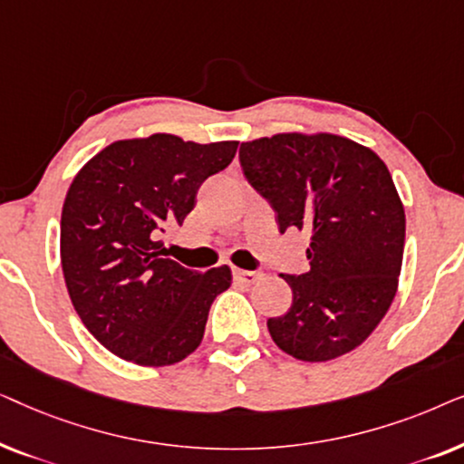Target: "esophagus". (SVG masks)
Wrapping results in <instances>:
<instances>
[{"instance_id":"1","label":"esophagus","mask_w":464,"mask_h":464,"mask_svg":"<svg viewBox=\"0 0 464 464\" xmlns=\"http://www.w3.org/2000/svg\"><path fill=\"white\" fill-rule=\"evenodd\" d=\"M234 275V281L240 283V285H253L259 278L257 272H249V270H240V268H234L232 270Z\"/></svg>"}]
</instances>
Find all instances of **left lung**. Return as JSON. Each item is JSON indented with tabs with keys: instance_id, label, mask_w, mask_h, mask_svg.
<instances>
[{
	"instance_id": "obj_1",
	"label": "left lung",
	"mask_w": 464,
	"mask_h": 464,
	"mask_svg": "<svg viewBox=\"0 0 464 464\" xmlns=\"http://www.w3.org/2000/svg\"><path fill=\"white\" fill-rule=\"evenodd\" d=\"M240 167L278 230L310 237V270L281 275L294 302L268 319L276 346L321 363L370 338L395 300L405 211L376 151L332 132H276L240 145Z\"/></svg>"
}]
</instances>
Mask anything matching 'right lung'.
Wrapping results in <instances>:
<instances>
[{
  "label": "right lung",
  "mask_w": 464,
  "mask_h": 464,
  "mask_svg": "<svg viewBox=\"0 0 464 464\" xmlns=\"http://www.w3.org/2000/svg\"><path fill=\"white\" fill-rule=\"evenodd\" d=\"M237 148L154 132L110 143L73 177L61 215L63 276L82 323L116 357L164 367L200 346L232 272L183 268L158 238L183 224L202 181Z\"/></svg>",
  "instance_id": "obj_1"
}]
</instances>
